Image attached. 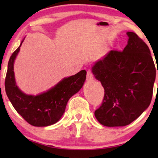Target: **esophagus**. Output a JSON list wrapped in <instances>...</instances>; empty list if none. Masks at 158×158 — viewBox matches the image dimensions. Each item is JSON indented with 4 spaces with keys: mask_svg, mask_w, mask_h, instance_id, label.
Masks as SVG:
<instances>
[{
    "mask_svg": "<svg viewBox=\"0 0 158 158\" xmlns=\"http://www.w3.org/2000/svg\"><path fill=\"white\" fill-rule=\"evenodd\" d=\"M93 79H94V75H93L91 70H88L87 71V81H92Z\"/></svg>",
    "mask_w": 158,
    "mask_h": 158,
    "instance_id": "esophagus-1",
    "label": "esophagus"
}]
</instances>
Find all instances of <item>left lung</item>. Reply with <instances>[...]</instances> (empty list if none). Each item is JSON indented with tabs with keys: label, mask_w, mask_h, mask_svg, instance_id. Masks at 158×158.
<instances>
[{
	"label": "left lung",
	"mask_w": 158,
	"mask_h": 158,
	"mask_svg": "<svg viewBox=\"0 0 158 158\" xmlns=\"http://www.w3.org/2000/svg\"><path fill=\"white\" fill-rule=\"evenodd\" d=\"M123 51H110L93 66L92 72L104 88L101 106L95 111L106 127H124L150 106L157 71L146 43L128 31Z\"/></svg>",
	"instance_id": "1"
}]
</instances>
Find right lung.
I'll list each match as a JSON object with an SVG mask.
<instances>
[{"instance_id":"right-lung-1","label":"right lung","mask_w":158,"mask_h":158,"mask_svg":"<svg viewBox=\"0 0 158 158\" xmlns=\"http://www.w3.org/2000/svg\"><path fill=\"white\" fill-rule=\"evenodd\" d=\"M21 45L14 52L8 61L5 80L6 95L16 111L29 124L47 127L55 124L63 115L70 97L83 86L86 71L81 70L75 75L64 78L52 89L38 96L27 95L19 89L14 78V62Z\"/></svg>"}]
</instances>
